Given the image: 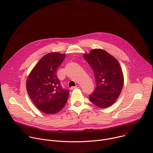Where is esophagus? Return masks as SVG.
<instances>
[{"mask_svg":"<svg viewBox=\"0 0 153 153\" xmlns=\"http://www.w3.org/2000/svg\"><path fill=\"white\" fill-rule=\"evenodd\" d=\"M76 88H79V86L77 85V86H75V87H71V89L72 90V89H76Z\"/></svg>","mask_w":153,"mask_h":153,"instance_id":"obj_1","label":"esophagus"}]
</instances>
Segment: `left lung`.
<instances>
[{
	"label": "left lung",
	"instance_id": "1",
	"mask_svg": "<svg viewBox=\"0 0 153 153\" xmlns=\"http://www.w3.org/2000/svg\"><path fill=\"white\" fill-rule=\"evenodd\" d=\"M84 58L94 74L96 88L89 95L90 101L95 106L106 108L114 104L123 88L124 78L118 61L105 50L93 49Z\"/></svg>",
	"mask_w": 153,
	"mask_h": 153
}]
</instances>
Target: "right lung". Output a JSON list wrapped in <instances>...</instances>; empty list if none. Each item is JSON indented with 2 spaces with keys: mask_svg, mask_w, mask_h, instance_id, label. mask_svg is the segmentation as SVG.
Masks as SVG:
<instances>
[{
  "mask_svg": "<svg viewBox=\"0 0 153 153\" xmlns=\"http://www.w3.org/2000/svg\"><path fill=\"white\" fill-rule=\"evenodd\" d=\"M65 54L49 53L44 56L30 72L27 81V91L33 103L41 112L53 114L65 106L69 91L64 89L56 76V70Z\"/></svg>",
  "mask_w": 153,
  "mask_h": 153,
  "instance_id": "add662e5",
  "label": "right lung"
}]
</instances>
